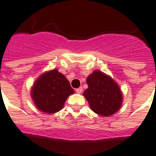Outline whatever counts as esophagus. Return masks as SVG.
<instances>
[{"label":"esophagus","mask_w":156,"mask_h":156,"mask_svg":"<svg viewBox=\"0 0 156 156\" xmlns=\"http://www.w3.org/2000/svg\"><path fill=\"white\" fill-rule=\"evenodd\" d=\"M82 90H83L82 87H79L78 89H76V93H78V94H81L82 93Z\"/></svg>","instance_id":"34e87169"}]
</instances>
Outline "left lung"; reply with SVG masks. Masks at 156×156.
Returning <instances> with one entry per match:
<instances>
[{
	"instance_id": "left-lung-1",
	"label": "left lung",
	"mask_w": 156,
	"mask_h": 156,
	"mask_svg": "<svg viewBox=\"0 0 156 156\" xmlns=\"http://www.w3.org/2000/svg\"><path fill=\"white\" fill-rule=\"evenodd\" d=\"M88 88L83 96L91 110L102 116H110L120 109L123 95L115 81L101 70H95L86 79Z\"/></svg>"
}]
</instances>
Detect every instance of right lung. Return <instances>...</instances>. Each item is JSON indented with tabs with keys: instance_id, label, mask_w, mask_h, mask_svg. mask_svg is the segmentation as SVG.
Here are the masks:
<instances>
[{
	"instance_id": "add662e5",
	"label": "right lung",
	"mask_w": 156,
	"mask_h": 156,
	"mask_svg": "<svg viewBox=\"0 0 156 156\" xmlns=\"http://www.w3.org/2000/svg\"><path fill=\"white\" fill-rule=\"evenodd\" d=\"M74 93L68 80L57 69L41 74L30 90L31 98L36 108L46 114L59 112L67 97Z\"/></svg>"
}]
</instances>
